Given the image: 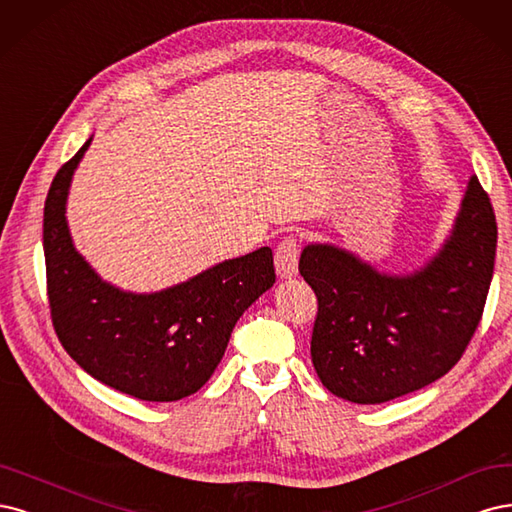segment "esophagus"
Wrapping results in <instances>:
<instances>
[{
	"label": "esophagus",
	"mask_w": 512,
	"mask_h": 512,
	"mask_svg": "<svg viewBox=\"0 0 512 512\" xmlns=\"http://www.w3.org/2000/svg\"><path fill=\"white\" fill-rule=\"evenodd\" d=\"M276 272L280 278H291L298 274V261H300V242L295 236H287L276 246Z\"/></svg>",
	"instance_id": "esophagus-1"
}]
</instances>
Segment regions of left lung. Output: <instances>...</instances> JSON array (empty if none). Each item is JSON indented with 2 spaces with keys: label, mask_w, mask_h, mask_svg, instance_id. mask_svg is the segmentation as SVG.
<instances>
[{
  "label": "left lung",
  "mask_w": 512,
  "mask_h": 512,
  "mask_svg": "<svg viewBox=\"0 0 512 512\" xmlns=\"http://www.w3.org/2000/svg\"><path fill=\"white\" fill-rule=\"evenodd\" d=\"M498 223L472 176L451 238L425 268L389 276L332 244H308L300 274L317 295L310 357L321 383L355 404H383L438 381L483 317Z\"/></svg>",
  "instance_id": "obj_1"
}]
</instances>
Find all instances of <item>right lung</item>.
I'll use <instances>...</instances> for the list:
<instances>
[{
	"mask_svg": "<svg viewBox=\"0 0 512 512\" xmlns=\"http://www.w3.org/2000/svg\"><path fill=\"white\" fill-rule=\"evenodd\" d=\"M91 144L65 161L44 202L46 291L55 332L97 381L146 402L200 389L227 349L242 312L276 280L272 249L227 259L159 293H127L82 259L65 221L70 180Z\"/></svg>",
	"mask_w": 512,
	"mask_h": 512,
	"instance_id": "obj_1",
	"label": "right lung"
}]
</instances>
